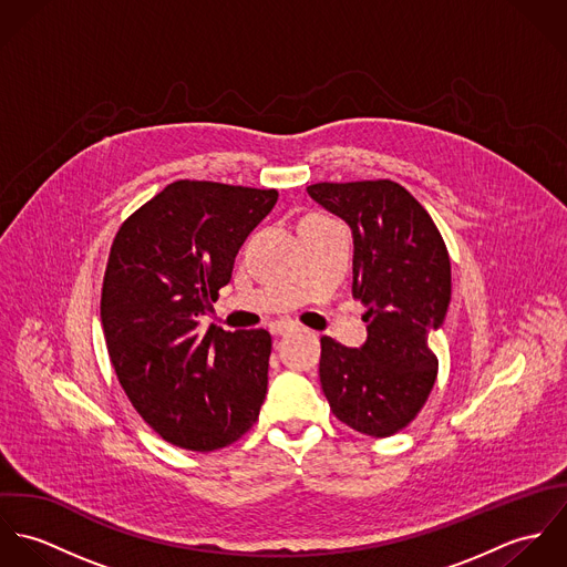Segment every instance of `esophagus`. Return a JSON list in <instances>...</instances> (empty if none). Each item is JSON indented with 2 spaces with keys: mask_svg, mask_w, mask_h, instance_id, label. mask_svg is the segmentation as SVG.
Instances as JSON below:
<instances>
[{
  "mask_svg": "<svg viewBox=\"0 0 567 567\" xmlns=\"http://www.w3.org/2000/svg\"><path fill=\"white\" fill-rule=\"evenodd\" d=\"M268 329H270V333L281 336V333H288L290 329H295V323L292 321H272L268 324Z\"/></svg>",
  "mask_w": 567,
  "mask_h": 567,
  "instance_id": "obj_1",
  "label": "esophagus"
}]
</instances>
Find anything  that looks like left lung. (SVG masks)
<instances>
[{
	"label": "left lung",
	"instance_id": "1",
	"mask_svg": "<svg viewBox=\"0 0 567 567\" xmlns=\"http://www.w3.org/2000/svg\"><path fill=\"white\" fill-rule=\"evenodd\" d=\"M308 194L353 231V297L367 308L360 349L321 338V386L333 416L391 436L419 414L436 382L430 347L452 295L445 243L421 203L391 178L315 183Z\"/></svg>",
	"mask_w": 567,
	"mask_h": 567
}]
</instances>
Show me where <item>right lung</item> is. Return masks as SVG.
<instances>
[{
	"label": "right lung",
	"instance_id": "right-lung-1",
	"mask_svg": "<svg viewBox=\"0 0 567 567\" xmlns=\"http://www.w3.org/2000/svg\"><path fill=\"white\" fill-rule=\"evenodd\" d=\"M277 189L174 181L131 214L111 244L100 319L133 408L163 441L214 452L257 421L268 386L266 329L196 331L229 284Z\"/></svg>",
	"mask_w": 567,
	"mask_h": 567
}]
</instances>
